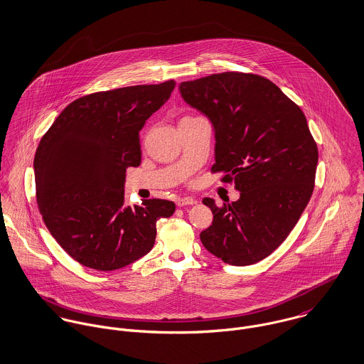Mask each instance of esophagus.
Segmentation results:
<instances>
[{"instance_id": "obj_1", "label": "esophagus", "mask_w": 364, "mask_h": 364, "mask_svg": "<svg viewBox=\"0 0 364 364\" xmlns=\"http://www.w3.org/2000/svg\"><path fill=\"white\" fill-rule=\"evenodd\" d=\"M195 203H196V200H195L193 198H191V196L179 198V199L176 200V205H178L179 208H183V206H192V205H195Z\"/></svg>"}]
</instances>
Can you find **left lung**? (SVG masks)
<instances>
[{
    "label": "left lung",
    "mask_w": 364,
    "mask_h": 364,
    "mask_svg": "<svg viewBox=\"0 0 364 364\" xmlns=\"http://www.w3.org/2000/svg\"><path fill=\"white\" fill-rule=\"evenodd\" d=\"M183 101L214 129V165L234 181L237 202L203 203L213 223L200 241L234 266L269 257L290 234L314 191L318 149L303 110L267 78L221 73L181 82Z\"/></svg>",
    "instance_id": "left-lung-1"
}]
</instances>
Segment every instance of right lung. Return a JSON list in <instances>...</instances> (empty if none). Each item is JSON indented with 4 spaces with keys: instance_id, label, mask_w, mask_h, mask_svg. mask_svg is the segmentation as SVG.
Masks as SVG:
<instances>
[{
    "instance_id": "right-lung-1",
    "label": "right lung",
    "mask_w": 364,
    "mask_h": 364,
    "mask_svg": "<svg viewBox=\"0 0 364 364\" xmlns=\"http://www.w3.org/2000/svg\"><path fill=\"white\" fill-rule=\"evenodd\" d=\"M175 81L95 92L75 100L42 137L33 161L36 200L60 247L101 272L151 251L156 221L175 203L124 205L126 169L141 162L139 133L165 104Z\"/></svg>"
}]
</instances>
